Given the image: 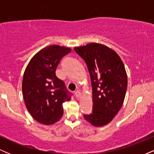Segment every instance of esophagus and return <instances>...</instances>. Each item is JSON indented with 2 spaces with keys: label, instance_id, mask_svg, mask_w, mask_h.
<instances>
[{
  "label": "esophagus",
  "instance_id": "obj_1",
  "mask_svg": "<svg viewBox=\"0 0 154 154\" xmlns=\"http://www.w3.org/2000/svg\"><path fill=\"white\" fill-rule=\"evenodd\" d=\"M80 95H81L80 91H79V90H77V91H75V96L77 97V98H79V97H80Z\"/></svg>",
  "mask_w": 154,
  "mask_h": 154
}]
</instances>
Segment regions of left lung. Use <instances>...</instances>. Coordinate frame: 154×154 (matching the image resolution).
<instances>
[{"label": "left lung", "mask_w": 154, "mask_h": 154, "mask_svg": "<svg viewBox=\"0 0 154 154\" xmlns=\"http://www.w3.org/2000/svg\"><path fill=\"white\" fill-rule=\"evenodd\" d=\"M87 64L93 91V110L85 119L95 127L107 125L122 106L128 87L124 63L114 51L99 43L75 48Z\"/></svg>", "instance_id": "8db88e82"}]
</instances>
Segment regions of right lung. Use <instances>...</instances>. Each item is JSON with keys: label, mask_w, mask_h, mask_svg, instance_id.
<instances>
[{"label": "right lung", "mask_w": 154, "mask_h": 154, "mask_svg": "<svg viewBox=\"0 0 154 154\" xmlns=\"http://www.w3.org/2000/svg\"><path fill=\"white\" fill-rule=\"evenodd\" d=\"M70 51L56 45L44 48L33 56L24 73L22 93L26 107L43 125L59 121L63 114V103L71 99L72 93L56 75L60 61Z\"/></svg>", "instance_id": "obj_1"}]
</instances>
